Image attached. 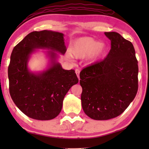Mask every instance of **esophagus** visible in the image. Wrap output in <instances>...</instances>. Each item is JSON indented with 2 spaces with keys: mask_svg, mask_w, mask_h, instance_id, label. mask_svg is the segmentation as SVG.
<instances>
[{
  "mask_svg": "<svg viewBox=\"0 0 149 149\" xmlns=\"http://www.w3.org/2000/svg\"><path fill=\"white\" fill-rule=\"evenodd\" d=\"M79 73H80V70L79 69L75 70V74H76L78 79H79Z\"/></svg>",
  "mask_w": 149,
  "mask_h": 149,
  "instance_id": "34e87169",
  "label": "esophagus"
}]
</instances>
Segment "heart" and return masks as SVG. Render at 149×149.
Returning a JSON list of instances; mask_svg holds the SVG:
<instances>
[{
    "label": "heart",
    "instance_id": "b5f03b06",
    "mask_svg": "<svg viewBox=\"0 0 149 149\" xmlns=\"http://www.w3.org/2000/svg\"><path fill=\"white\" fill-rule=\"evenodd\" d=\"M105 49L104 42H99L91 37H81L73 43L70 47L71 54H68V56L70 58L72 56L77 58H84L87 56L88 62L92 63L102 57Z\"/></svg>",
    "mask_w": 149,
    "mask_h": 149
}]
</instances>
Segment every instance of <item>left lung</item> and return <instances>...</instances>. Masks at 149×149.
<instances>
[{"label":"left lung","instance_id":"obj_1","mask_svg":"<svg viewBox=\"0 0 149 149\" xmlns=\"http://www.w3.org/2000/svg\"><path fill=\"white\" fill-rule=\"evenodd\" d=\"M111 49L102 61L80 72L81 105L96 120L120 116L135 99L138 90V62L133 44L116 32H105Z\"/></svg>","mask_w":149,"mask_h":149}]
</instances>
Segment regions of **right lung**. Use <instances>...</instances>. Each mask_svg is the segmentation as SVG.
Segmentation results:
<instances>
[{"label":"right lung","instance_id":"right-lung-1","mask_svg":"<svg viewBox=\"0 0 149 149\" xmlns=\"http://www.w3.org/2000/svg\"><path fill=\"white\" fill-rule=\"evenodd\" d=\"M36 49H50L49 68L34 73L28 68L31 54ZM64 34L43 30L33 31L12 50L8 69L9 91L15 104L27 116L38 120L54 119L61 112L65 95L79 80L74 70H65L56 59L64 54Z\"/></svg>","mask_w":149,"mask_h":149}]
</instances>
